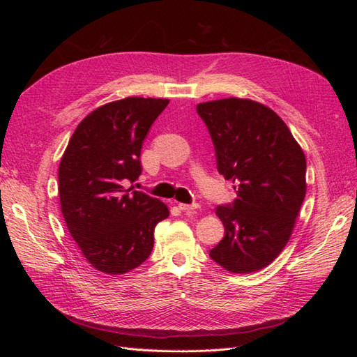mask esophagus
Instances as JSON below:
<instances>
[{"mask_svg":"<svg viewBox=\"0 0 357 357\" xmlns=\"http://www.w3.org/2000/svg\"><path fill=\"white\" fill-rule=\"evenodd\" d=\"M178 208L181 210V211H190V210H195V208H198V204H185V202H180L178 204Z\"/></svg>","mask_w":357,"mask_h":357,"instance_id":"obj_1","label":"esophagus"}]
</instances>
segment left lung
Listing matches in <instances>:
<instances>
[{"instance_id":"left-lung-1","label":"left lung","mask_w":357,"mask_h":357,"mask_svg":"<svg viewBox=\"0 0 357 357\" xmlns=\"http://www.w3.org/2000/svg\"><path fill=\"white\" fill-rule=\"evenodd\" d=\"M197 112L210 132L219 174L236 190L231 204L215 208L225 235L210 257L231 273L259 271L290 238L305 198V155L282 119L256 101H210Z\"/></svg>"}]
</instances>
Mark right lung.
I'll return each mask as SVG.
<instances>
[{"label": "right lung", "instance_id": "1", "mask_svg": "<svg viewBox=\"0 0 357 357\" xmlns=\"http://www.w3.org/2000/svg\"><path fill=\"white\" fill-rule=\"evenodd\" d=\"M168 100L125 98L86 116L59 164V199L83 256L105 274H125L152 253L164 202L126 189L142 174V149Z\"/></svg>", "mask_w": 357, "mask_h": 357}]
</instances>
